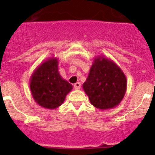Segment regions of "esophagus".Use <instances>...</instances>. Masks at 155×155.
Here are the masks:
<instances>
[{"instance_id":"esophagus-1","label":"esophagus","mask_w":155,"mask_h":155,"mask_svg":"<svg viewBox=\"0 0 155 155\" xmlns=\"http://www.w3.org/2000/svg\"><path fill=\"white\" fill-rule=\"evenodd\" d=\"M74 89H76V90L80 89V87H81L80 82H77V83H75V84H74Z\"/></svg>"}]
</instances>
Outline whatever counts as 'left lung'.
Listing matches in <instances>:
<instances>
[{"label":"left lung","mask_w":155,"mask_h":155,"mask_svg":"<svg viewBox=\"0 0 155 155\" xmlns=\"http://www.w3.org/2000/svg\"><path fill=\"white\" fill-rule=\"evenodd\" d=\"M127 86V78L121 68L110 59L97 56L83 84V89L91 105L104 110L115 108L121 102Z\"/></svg>","instance_id":"left-lung-1"}]
</instances>
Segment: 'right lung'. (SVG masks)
Segmentation results:
<instances>
[{
	"mask_svg": "<svg viewBox=\"0 0 155 155\" xmlns=\"http://www.w3.org/2000/svg\"><path fill=\"white\" fill-rule=\"evenodd\" d=\"M29 86L35 102L48 109L61 106L73 88L59 73L58 59L56 57H50L35 68L30 78Z\"/></svg>",
	"mask_w": 155,
	"mask_h": 155,
	"instance_id": "obj_1",
	"label": "right lung"
}]
</instances>
